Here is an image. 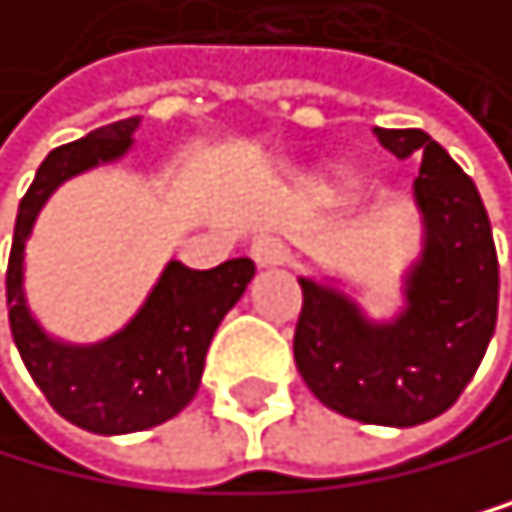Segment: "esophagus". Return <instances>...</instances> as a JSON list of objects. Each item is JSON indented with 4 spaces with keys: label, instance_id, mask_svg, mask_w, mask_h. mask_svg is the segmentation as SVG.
I'll return each mask as SVG.
<instances>
[{
    "label": "esophagus",
    "instance_id": "1",
    "mask_svg": "<svg viewBox=\"0 0 512 512\" xmlns=\"http://www.w3.org/2000/svg\"><path fill=\"white\" fill-rule=\"evenodd\" d=\"M251 258L258 267H280V264H287L290 251H287V245H283L280 238L267 235V238H258L251 245Z\"/></svg>",
    "mask_w": 512,
    "mask_h": 512
}]
</instances>
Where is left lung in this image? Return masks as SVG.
Masks as SVG:
<instances>
[{
  "instance_id": "obj_1",
  "label": "left lung",
  "mask_w": 512,
  "mask_h": 512,
  "mask_svg": "<svg viewBox=\"0 0 512 512\" xmlns=\"http://www.w3.org/2000/svg\"><path fill=\"white\" fill-rule=\"evenodd\" d=\"M397 157L423 154L413 183L426 248L397 322H368L345 293L300 280L293 358L319 403L371 426H419L452 406L497 326L500 267L474 180L423 128H374Z\"/></svg>"
}]
</instances>
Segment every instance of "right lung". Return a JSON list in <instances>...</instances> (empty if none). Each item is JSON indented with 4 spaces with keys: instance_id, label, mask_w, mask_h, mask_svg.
<instances>
[{
    "instance_id": "obj_1",
    "label": "right lung",
    "mask_w": 512,
    "mask_h": 512,
    "mask_svg": "<svg viewBox=\"0 0 512 512\" xmlns=\"http://www.w3.org/2000/svg\"><path fill=\"white\" fill-rule=\"evenodd\" d=\"M141 119H122L60 144L44 157L22 196L5 271L9 326L31 381L73 426L99 435L141 432L177 416L203 377L206 351L222 316L241 300L254 277V261L232 258L212 271H190L170 261L148 303L128 326L99 345H60L41 332L25 306V238L34 219L64 180L122 157Z\"/></svg>"
}]
</instances>
